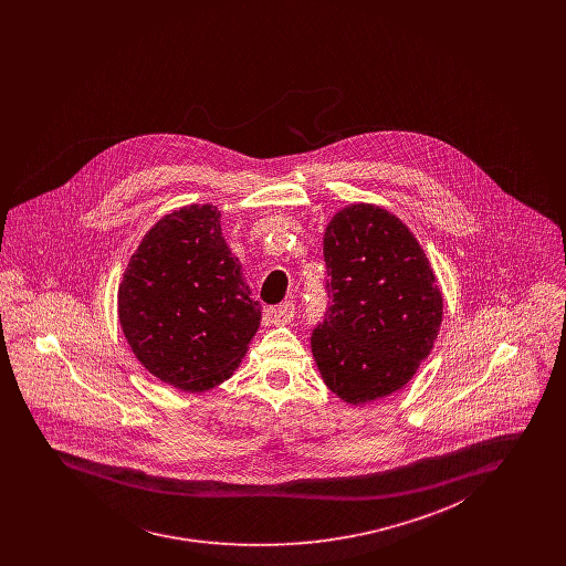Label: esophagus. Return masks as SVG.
<instances>
[{"mask_svg": "<svg viewBox=\"0 0 566 566\" xmlns=\"http://www.w3.org/2000/svg\"><path fill=\"white\" fill-rule=\"evenodd\" d=\"M268 313H270L272 324H275V326H286V324H291L292 317H294V303L292 301H284L282 305L270 308Z\"/></svg>", "mask_w": 566, "mask_h": 566, "instance_id": "34e87169", "label": "esophagus"}]
</instances>
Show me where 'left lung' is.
I'll return each instance as SVG.
<instances>
[{"instance_id":"left-lung-1","label":"left lung","mask_w":566,"mask_h":566,"mask_svg":"<svg viewBox=\"0 0 566 566\" xmlns=\"http://www.w3.org/2000/svg\"><path fill=\"white\" fill-rule=\"evenodd\" d=\"M324 259L332 305L311 336L322 379L348 405L390 396L428 359L442 324L428 255L392 211L350 203L326 226Z\"/></svg>"}]
</instances>
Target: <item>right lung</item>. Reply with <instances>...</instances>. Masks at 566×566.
<instances>
[{"mask_svg":"<svg viewBox=\"0 0 566 566\" xmlns=\"http://www.w3.org/2000/svg\"><path fill=\"white\" fill-rule=\"evenodd\" d=\"M220 218L209 203L164 216L138 242L118 286L130 350L182 392H206L232 376L261 324Z\"/></svg>","mask_w":566,"mask_h":566,"instance_id":"add662e5","label":"right lung"}]
</instances>
